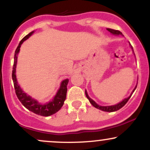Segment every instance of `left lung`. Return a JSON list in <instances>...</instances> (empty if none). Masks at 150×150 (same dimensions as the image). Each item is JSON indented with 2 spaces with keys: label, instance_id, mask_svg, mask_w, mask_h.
Here are the masks:
<instances>
[{
  "label": "left lung",
  "instance_id": "left-lung-1",
  "mask_svg": "<svg viewBox=\"0 0 150 150\" xmlns=\"http://www.w3.org/2000/svg\"><path fill=\"white\" fill-rule=\"evenodd\" d=\"M106 30H107L108 32H110L111 34H116V35H122V36H123V34H122L121 32H120V31H118V30H112V29H108V28L106 29ZM130 47H131V49H132V46H131V44H130ZM132 51H133V49H132ZM136 87H137V85L135 86V89H134L133 90H132L131 94H130V95L129 96L128 98H125V99H123V100L122 101H120V102L118 103V104L113 105V106H99V105H98L97 103L95 102V101H93L92 99L89 97L88 94H87V91H86V90H85V95H86V97H87V99H89V102L91 103V104H92L93 106H94V107H95V108H98V109H100V110H101V111H106V112H113V111H118V110H119L120 108H121L122 107H123V106H125V104H126L127 102H128V101L129 100V99H130V98L131 97L132 92H134V91L135 90Z\"/></svg>",
  "mask_w": 150,
  "mask_h": 150
}]
</instances>
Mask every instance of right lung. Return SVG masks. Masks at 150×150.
I'll return each instance as SVG.
<instances>
[{"label": "right lung", "instance_id": "right-lung-1", "mask_svg": "<svg viewBox=\"0 0 150 150\" xmlns=\"http://www.w3.org/2000/svg\"><path fill=\"white\" fill-rule=\"evenodd\" d=\"M34 33V31L30 32L27 35H26L23 39L20 41V44L15 52V57H14V64H13V73H12V77H13V83H14V87L16 95L18 97V99L20 101L22 105L27 108V109L30 110L34 113L37 115H40L42 116H49L51 115L54 114L57 111L61 109L63 104H64V101L66 98L67 94V85L68 83V79L64 80L62 81L61 84V87L59 89L56 93V96L53 97V99L49 102L46 103V104H41L39 103L37 100L34 99L32 97H30L29 94L25 93L18 85V81L16 78V65L17 61H18V55L19 51H20V46L21 44L27 40L29 37Z\"/></svg>", "mask_w": 150, "mask_h": 150}]
</instances>
